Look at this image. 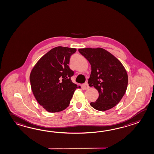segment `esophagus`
Returning <instances> with one entry per match:
<instances>
[{
    "instance_id": "34e87169",
    "label": "esophagus",
    "mask_w": 154,
    "mask_h": 154,
    "mask_svg": "<svg viewBox=\"0 0 154 154\" xmlns=\"http://www.w3.org/2000/svg\"><path fill=\"white\" fill-rule=\"evenodd\" d=\"M82 89H88L89 88V86L88 85V84L87 83H85L84 84H83L82 85Z\"/></svg>"
}]
</instances>
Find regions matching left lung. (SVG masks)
<instances>
[{
	"instance_id": "left-lung-1",
	"label": "left lung",
	"mask_w": 154,
	"mask_h": 154,
	"mask_svg": "<svg viewBox=\"0 0 154 154\" xmlns=\"http://www.w3.org/2000/svg\"><path fill=\"white\" fill-rule=\"evenodd\" d=\"M79 51L91 66L89 85L99 93L98 99L90 105L102 112L112 108L127 91L128 76L125 67L118 58L102 48H79Z\"/></svg>"
}]
</instances>
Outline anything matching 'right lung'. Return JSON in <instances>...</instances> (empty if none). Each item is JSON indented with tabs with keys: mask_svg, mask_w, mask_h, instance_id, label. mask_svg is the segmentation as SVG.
<instances>
[{
	"mask_svg": "<svg viewBox=\"0 0 154 154\" xmlns=\"http://www.w3.org/2000/svg\"><path fill=\"white\" fill-rule=\"evenodd\" d=\"M75 48L58 46L44 55L31 70V90L40 105L50 113L61 112L69 106L73 95L81 86L73 83L74 72L69 67Z\"/></svg>",
	"mask_w": 154,
	"mask_h": 154,
	"instance_id": "right-lung-1",
	"label": "right lung"
}]
</instances>
